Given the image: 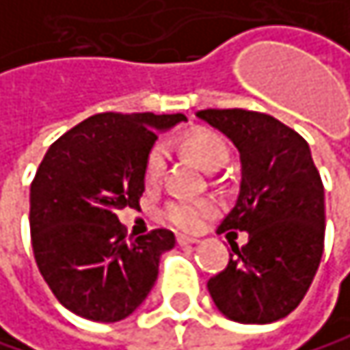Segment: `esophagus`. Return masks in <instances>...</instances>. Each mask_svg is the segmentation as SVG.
<instances>
[{
	"mask_svg": "<svg viewBox=\"0 0 350 350\" xmlns=\"http://www.w3.org/2000/svg\"><path fill=\"white\" fill-rule=\"evenodd\" d=\"M176 242H178V246H195L199 240L197 238H187V236H178L176 238Z\"/></svg>",
	"mask_w": 350,
	"mask_h": 350,
	"instance_id": "34e87169",
	"label": "esophagus"
}]
</instances>
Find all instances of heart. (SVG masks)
Here are the masks:
<instances>
[{
	"label": "heart",
	"instance_id": "b5f03b06",
	"mask_svg": "<svg viewBox=\"0 0 350 350\" xmlns=\"http://www.w3.org/2000/svg\"><path fill=\"white\" fill-rule=\"evenodd\" d=\"M183 149L207 172L219 170L230 159V147L226 139L213 131H195L183 139ZM165 167V153L157 145L149 151L145 161V185L155 187L161 178V172ZM215 213V205L211 201H172L165 211L163 219L183 232H195L201 224Z\"/></svg>",
	"mask_w": 350,
	"mask_h": 350
}]
</instances>
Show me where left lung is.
<instances>
[{
    "mask_svg": "<svg viewBox=\"0 0 350 350\" xmlns=\"http://www.w3.org/2000/svg\"><path fill=\"white\" fill-rule=\"evenodd\" d=\"M197 116L240 151L242 180L219 230L248 232L226 271L207 287L217 310L240 324L289 316L308 293L324 252V187L308 141L281 120L252 110H201Z\"/></svg>",
    "mask_w": 350,
    "mask_h": 350,
    "instance_id": "obj_1",
    "label": "left lung"
}]
</instances>
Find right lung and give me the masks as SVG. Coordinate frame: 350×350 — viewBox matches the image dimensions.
<instances>
[{
    "instance_id": "add662e5",
    "label": "right lung",
    "mask_w": 350,
    "mask_h": 350,
    "mask_svg": "<svg viewBox=\"0 0 350 350\" xmlns=\"http://www.w3.org/2000/svg\"><path fill=\"white\" fill-rule=\"evenodd\" d=\"M185 114H94L44 153L30 187L38 271L63 308L92 322L129 318L149 295L172 232L124 238L116 213L139 207L157 133Z\"/></svg>"
}]
</instances>
